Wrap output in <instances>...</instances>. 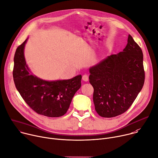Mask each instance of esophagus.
Here are the masks:
<instances>
[{"label": "esophagus", "instance_id": "obj_1", "mask_svg": "<svg viewBox=\"0 0 158 158\" xmlns=\"http://www.w3.org/2000/svg\"><path fill=\"white\" fill-rule=\"evenodd\" d=\"M82 80H83L84 81L87 82V81H89V76H88L87 74H84V75L82 76Z\"/></svg>", "mask_w": 158, "mask_h": 158}]
</instances>
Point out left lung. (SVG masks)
<instances>
[{"label": "left lung", "instance_id": "left-lung-1", "mask_svg": "<svg viewBox=\"0 0 158 158\" xmlns=\"http://www.w3.org/2000/svg\"><path fill=\"white\" fill-rule=\"evenodd\" d=\"M89 82L98 114L112 118L126 112L143 87V54L131 35L122 52L107 56L89 68Z\"/></svg>", "mask_w": 158, "mask_h": 158}]
</instances>
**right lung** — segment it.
I'll list each match as a JSON object with an SVG mask.
<instances>
[{
    "instance_id": "1",
    "label": "right lung",
    "mask_w": 158,
    "mask_h": 158,
    "mask_svg": "<svg viewBox=\"0 0 158 158\" xmlns=\"http://www.w3.org/2000/svg\"><path fill=\"white\" fill-rule=\"evenodd\" d=\"M27 39L17 48L14 58L13 77L22 98L37 114L57 118L64 115L72 99L81 86V75L67 80L45 81L31 73L25 57Z\"/></svg>"
}]
</instances>
